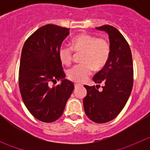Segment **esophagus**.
Masks as SVG:
<instances>
[{
	"label": "esophagus",
	"instance_id": "obj_1",
	"mask_svg": "<svg viewBox=\"0 0 150 150\" xmlns=\"http://www.w3.org/2000/svg\"><path fill=\"white\" fill-rule=\"evenodd\" d=\"M74 86H75V88H77V87L79 86H82V85L79 84V83H75V84H74Z\"/></svg>",
	"mask_w": 150,
	"mask_h": 150
}]
</instances>
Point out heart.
<instances>
[{"instance_id":"obj_1","label":"heart","mask_w":150,"mask_h":150,"mask_svg":"<svg viewBox=\"0 0 150 150\" xmlns=\"http://www.w3.org/2000/svg\"><path fill=\"white\" fill-rule=\"evenodd\" d=\"M71 49L62 46L59 49V58L62 64L71 65L72 63V50L83 52L80 62L67 73L68 78L76 83H84L91 75L92 70L100 71L104 68L110 55L109 43L103 38L82 33L75 36L71 42Z\"/></svg>"}]
</instances>
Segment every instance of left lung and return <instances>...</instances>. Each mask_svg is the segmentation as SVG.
Instances as JSON below:
<instances>
[{
    "instance_id": "8db88e82",
    "label": "left lung",
    "mask_w": 150,
    "mask_h": 150,
    "mask_svg": "<svg viewBox=\"0 0 150 150\" xmlns=\"http://www.w3.org/2000/svg\"><path fill=\"white\" fill-rule=\"evenodd\" d=\"M109 36L110 55L107 64L93 77L95 83H104L103 89L85 85L87 95L83 98L86 116L97 123L111 121L120 114L133 87V62L131 49L122 34L111 25L96 28Z\"/></svg>"
}]
</instances>
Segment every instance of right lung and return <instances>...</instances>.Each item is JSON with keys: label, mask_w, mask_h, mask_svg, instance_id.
Listing matches in <instances>:
<instances>
[{"label": "right lung", "mask_w": 150, "mask_h": 150, "mask_svg": "<svg viewBox=\"0 0 150 150\" xmlns=\"http://www.w3.org/2000/svg\"><path fill=\"white\" fill-rule=\"evenodd\" d=\"M70 29L48 24L33 33L24 44L18 84L24 104L38 120L52 122L63 113L74 88L65 79L59 51ZM60 84L52 86L57 80Z\"/></svg>", "instance_id": "1"}]
</instances>
